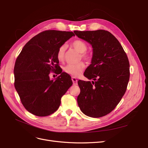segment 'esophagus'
<instances>
[{
    "mask_svg": "<svg viewBox=\"0 0 148 148\" xmlns=\"http://www.w3.org/2000/svg\"><path fill=\"white\" fill-rule=\"evenodd\" d=\"M72 81H73L74 85H77V80L75 77H72Z\"/></svg>",
    "mask_w": 148,
    "mask_h": 148,
    "instance_id": "1",
    "label": "esophagus"
}]
</instances>
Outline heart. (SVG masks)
<instances>
[{"label":"heart","instance_id":"b5f03b06","mask_svg":"<svg viewBox=\"0 0 148 148\" xmlns=\"http://www.w3.org/2000/svg\"><path fill=\"white\" fill-rule=\"evenodd\" d=\"M72 46L81 53V56L86 61H90L92 59V53L86 51L87 44L82 40L77 39L73 41L71 43ZM66 47L64 45L60 46L57 52V58L58 61L62 62L64 57V52ZM85 68V64L83 62L76 64H69L64 68L65 73L73 76H78L82 74Z\"/></svg>","mask_w":148,"mask_h":148}]
</instances>
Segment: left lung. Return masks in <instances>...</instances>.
<instances>
[{
	"mask_svg": "<svg viewBox=\"0 0 148 148\" xmlns=\"http://www.w3.org/2000/svg\"><path fill=\"white\" fill-rule=\"evenodd\" d=\"M74 32L93 49L91 64L84 75L94 81H78L79 107L86 116L102 117L115 108L127 90L130 77L127 56L118 40L107 30Z\"/></svg>",
	"mask_w": 148,
	"mask_h": 148,
	"instance_id": "left-lung-1",
	"label": "left lung"
}]
</instances>
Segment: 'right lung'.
<instances>
[{
    "label": "right lung",
    "mask_w": 148,
    "mask_h": 148,
    "mask_svg": "<svg viewBox=\"0 0 148 148\" xmlns=\"http://www.w3.org/2000/svg\"><path fill=\"white\" fill-rule=\"evenodd\" d=\"M73 32L49 30L38 34L26 43L16 58L14 87L26 110L38 116L53 113L61 98L73 85L71 76L62 73L57 52ZM51 72L60 75L51 80Z\"/></svg>",
    "instance_id": "obj_1"
}]
</instances>
